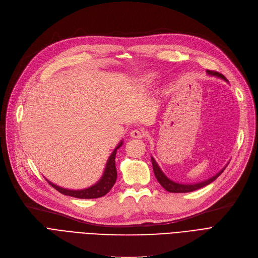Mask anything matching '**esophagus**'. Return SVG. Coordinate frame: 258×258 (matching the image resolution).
<instances>
[{
  "instance_id": "34e87169",
  "label": "esophagus",
  "mask_w": 258,
  "mask_h": 258,
  "mask_svg": "<svg viewBox=\"0 0 258 258\" xmlns=\"http://www.w3.org/2000/svg\"><path fill=\"white\" fill-rule=\"evenodd\" d=\"M131 137L133 138H136V139H141L144 137V132L140 128H136V130H133L131 132Z\"/></svg>"
}]
</instances>
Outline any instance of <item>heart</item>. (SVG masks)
I'll return each instance as SVG.
<instances>
[{"label": "heart", "instance_id": "obj_1", "mask_svg": "<svg viewBox=\"0 0 258 258\" xmlns=\"http://www.w3.org/2000/svg\"><path fill=\"white\" fill-rule=\"evenodd\" d=\"M155 78H156V75H155V74L148 73V74H145V75H144L143 80H144V83L150 84V83H152V81H153Z\"/></svg>", "mask_w": 258, "mask_h": 258}]
</instances>
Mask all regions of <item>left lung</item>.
<instances>
[{
	"instance_id": "left-lung-1",
	"label": "left lung",
	"mask_w": 258,
	"mask_h": 258,
	"mask_svg": "<svg viewBox=\"0 0 258 258\" xmlns=\"http://www.w3.org/2000/svg\"><path fill=\"white\" fill-rule=\"evenodd\" d=\"M207 73L211 76H216V77H220L224 80L227 81V78L219 73L216 71H210L208 70ZM152 163H153V169H154V172H155V175L156 178L158 180V182L161 184V186L163 187L165 190H167L168 192H177V194H182V192H191V191H195L197 190V189H200L202 187H204L208 184H210L211 182H213L214 180H216V178L219 177V175L222 174V172L225 170V168H223L220 172L216 173L215 175H213V177H211L210 179L204 181V182H201V183H197V184H180V183H175L171 180H169L166 175L163 173V171L161 170V168L159 167V165L157 164V162L155 161V159L152 157Z\"/></svg>"
}]
</instances>
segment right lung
Here are the masks:
<instances>
[{
  "label": "right lung",
  "instance_id": "1",
  "mask_svg": "<svg viewBox=\"0 0 258 258\" xmlns=\"http://www.w3.org/2000/svg\"><path fill=\"white\" fill-rule=\"evenodd\" d=\"M122 142H123V141H121L118 144V146L115 148L114 152L110 156V158H108V160L106 162L103 175L101 177V179L95 185H93L89 188H86V189H81V190H70V189L61 188V187H59L55 184H53L49 181H48V183L53 188H55L56 190L59 191L60 194H62L64 196L77 198V199H97V198L105 196L108 191L111 190L112 187L114 186V184L116 182V179H117V170H116V166H115V157H116L117 150L122 145Z\"/></svg>",
  "mask_w": 258,
  "mask_h": 258
}]
</instances>
